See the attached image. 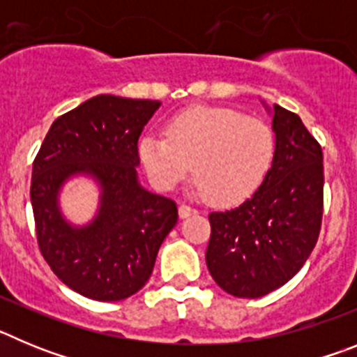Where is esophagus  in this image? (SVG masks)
<instances>
[{
    "label": "esophagus",
    "instance_id": "esophagus-1",
    "mask_svg": "<svg viewBox=\"0 0 357 357\" xmlns=\"http://www.w3.org/2000/svg\"><path fill=\"white\" fill-rule=\"evenodd\" d=\"M197 213H198L197 209L185 206V204H182V206L178 207V216H181V218H189V216H193V214H197Z\"/></svg>",
    "mask_w": 357,
    "mask_h": 357
}]
</instances>
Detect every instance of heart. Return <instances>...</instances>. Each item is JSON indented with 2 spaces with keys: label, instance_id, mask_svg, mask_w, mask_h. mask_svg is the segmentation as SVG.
<instances>
[{
  "label": "heart",
  "instance_id": "1",
  "mask_svg": "<svg viewBox=\"0 0 357 357\" xmlns=\"http://www.w3.org/2000/svg\"><path fill=\"white\" fill-rule=\"evenodd\" d=\"M166 137L146 134L139 157L151 182L173 189L193 164L198 191L216 206L247 200L263 184L275 155L270 125L239 110L195 107L166 125Z\"/></svg>",
  "mask_w": 357,
  "mask_h": 357
}]
</instances>
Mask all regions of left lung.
<instances>
[{"mask_svg": "<svg viewBox=\"0 0 357 357\" xmlns=\"http://www.w3.org/2000/svg\"><path fill=\"white\" fill-rule=\"evenodd\" d=\"M275 155L248 200L211 213L206 263L223 291L259 298L286 284L317 245L324 214V155L302 119L273 105Z\"/></svg>", "mask_w": 357, "mask_h": 357, "instance_id": "left-lung-1", "label": "left lung"}]
</instances>
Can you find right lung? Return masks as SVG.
<instances>
[{
    "instance_id": "1",
    "label": "right lung",
    "mask_w": 357,
    "mask_h": 357,
    "mask_svg": "<svg viewBox=\"0 0 357 357\" xmlns=\"http://www.w3.org/2000/svg\"><path fill=\"white\" fill-rule=\"evenodd\" d=\"M159 107L98 94L53 121L33 160L30 200L40 254L66 286L93 301L139 291L178 220L175 202L137 178V141ZM73 176H89L100 188L98 211L85 226L68 222L58 202Z\"/></svg>"
}]
</instances>
